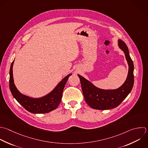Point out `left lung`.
I'll return each instance as SVG.
<instances>
[{
	"label": "left lung",
	"mask_w": 148,
	"mask_h": 148,
	"mask_svg": "<svg viewBox=\"0 0 148 148\" xmlns=\"http://www.w3.org/2000/svg\"><path fill=\"white\" fill-rule=\"evenodd\" d=\"M118 46L123 51L128 65V72L125 82L114 90H103L95 86L91 82L80 75L79 76L83 94L87 103L98 110L110 109L118 106L131 92L134 85V64L130 56L128 49L121 40H118Z\"/></svg>",
	"instance_id": "left-lung-1"
}]
</instances>
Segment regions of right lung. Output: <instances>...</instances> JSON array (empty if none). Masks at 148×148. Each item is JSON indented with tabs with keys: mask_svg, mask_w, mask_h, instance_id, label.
<instances>
[{
	"mask_svg": "<svg viewBox=\"0 0 148 148\" xmlns=\"http://www.w3.org/2000/svg\"><path fill=\"white\" fill-rule=\"evenodd\" d=\"M14 60L12 63L10 69L9 86L14 98L27 110L32 113H46L56 109L61 102L62 92L69 77L72 73L65 76L54 88L46 95L35 98L21 94L16 87L13 75V66Z\"/></svg>",
	"mask_w": 148,
	"mask_h": 148,
	"instance_id": "add662e5",
	"label": "right lung"
}]
</instances>
